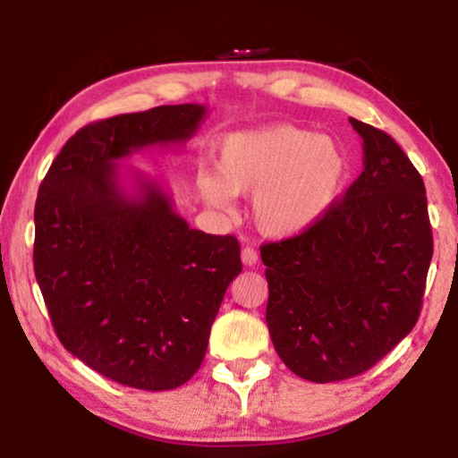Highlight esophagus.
I'll return each instance as SVG.
<instances>
[{
  "instance_id": "obj_1",
  "label": "esophagus",
  "mask_w": 458,
  "mask_h": 458,
  "mask_svg": "<svg viewBox=\"0 0 458 458\" xmlns=\"http://www.w3.org/2000/svg\"><path fill=\"white\" fill-rule=\"evenodd\" d=\"M242 262L243 265H248V267H254L256 262H259V252H256L254 248H243L242 250Z\"/></svg>"
}]
</instances>
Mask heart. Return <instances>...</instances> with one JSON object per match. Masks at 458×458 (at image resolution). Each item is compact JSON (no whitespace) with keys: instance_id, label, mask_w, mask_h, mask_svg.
I'll list each match as a JSON object with an SVG mask.
<instances>
[{"instance_id":"1","label":"heart","mask_w":458,"mask_h":458,"mask_svg":"<svg viewBox=\"0 0 458 458\" xmlns=\"http://www.w3.org/2000/svg\"><path fill=\"white\" fill-rule=\"evenodd\" d=\"M346 179V156L327 135L293 124L227 135L215 152V174L198 173L204 202L231 210L233 193H252L256 227L271 237L304 233L327 215Z\"/></svg>"}]
</instances>
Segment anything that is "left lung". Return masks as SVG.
<instances>
[{
  "label": "left lung",
  "instance_id": "8db88e82",
  "mask_svg": "<svg viewBox=\"0 0 458 458\" xmlns=\"http://www.w3.org/2000/svg\"><path fill=\"white\" fill-rule=\"evenodd\" d=\"M350 124L359 179L315 227L260 248L273 346L315 384L365 373L411 334L434 254L421 174L384 131Z\"/></svg>",
  "mask_w": 458,
  "mask_h": 458
}]
</instances>
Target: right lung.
<instances>
[{
	"instance_id": "right-lung-1",
	"label": "right lung",
	"mask_w": 458,
	"mask_h": 458,
	"mask_svg": "<svg viewBox=\"0 0 458 458\" xmlns=\"http://www.w3.org/2000/svg\"><path fill=\"white\" fill-rule=\"evenodd\" d=\"M208 108L158 106L79 129L39 187L35 277L55 335L116 384L162 392L202 365L210 327L242 273L233 235L191 229L158 181L123 158L183 146Z\"/></svg>"
}]
</instances>
